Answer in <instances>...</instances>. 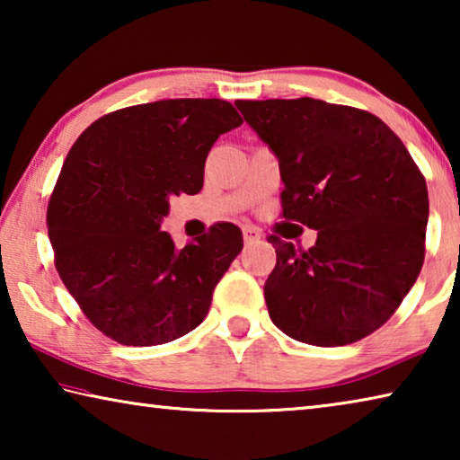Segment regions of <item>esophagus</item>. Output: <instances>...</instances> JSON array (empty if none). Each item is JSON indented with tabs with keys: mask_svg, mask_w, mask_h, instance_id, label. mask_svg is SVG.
I'll use <instances>...</instances> for the list:
<instances>
[{
	"mask_svg": "<svg viewBox=\"0 0 460 460\" xmlns=\"http://www.w3.org/2000/svg\"><path fill=\"white\" fill-rule=\"evenodd\" d=\"M261 239V233L258 227H253V225H245L243 227V241L245 243H255V241Z\"/></svg>",
	"mask_w": 460,
	"mask_h": 460,
	"instance_id": "1",
	"label": "esophagus"
}]
</instances>
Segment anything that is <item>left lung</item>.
I'll use <instances>...</instances> for the list:
<instances>
[{"label":"left lung","instance_id":"obj_1","mask_svg":"<svg viewBox=\"0 0 460 460\" xmlns=\"http://www.w3.org/2000/svg\"><path fill=\"white\" fill-rule=\"evenodd\" d=\"M276 154L282 217L316 229L310 249L270 235L271 323L342 347L389 321L424 263L428 189L402 139L363 109L321 99L235 101Z\"/></svg>","mask_w":460,"mask_h":460}]
</instances>
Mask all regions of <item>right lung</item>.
I'll use <instances>...</instances> for the list:
<instances>
[{
	"label": "right lung",
	"instance_id": "add662e5",
	"mask_svg": "<svg viewBox=\"0 0 460 460\" xmlns=\"http://www.w3.org/2000/svg\"><path fill=\"white\" fill-rule=\"evenodd\" d=\"M243 119L223 99H166L107 113L68 152L49 202L54 266L91 324L128 347L205 321L241 229L217 223L182 249L160 231L170 199L202 189L205 160Z\"/></svg>",
	"mask_w": 460,
	"mask_h": 460
}]
</instances>
